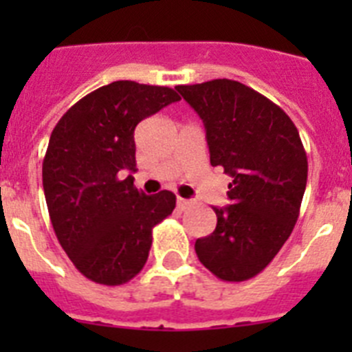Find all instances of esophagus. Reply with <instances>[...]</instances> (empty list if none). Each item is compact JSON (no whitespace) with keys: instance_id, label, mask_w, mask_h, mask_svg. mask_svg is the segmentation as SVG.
<instances>
[{"instance_id":"1","label":"esophagus","mask_w":352,"mask_h":352,"mask_svg":"<svg viewBox=\"0 0 352 352\" xmlns=\"http://www.w3.org/2000/svg\"><path fill=\"white\" fill-rule=\"evenodd\" d=\"M176 204H178V208H179V210H185V208L188 206V204H190V201H188V199L178 197V199H176Z\"/></svg>"}]
</instances>
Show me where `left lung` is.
<instances>
[{"mask_svg": "<svg viewBox=\"0 0 352 352\" xmlns=\"http://www.w3.org/2000/svg\"><path fill=\"white\" fill-rule=\"evenodd\" d=\"M201 116L210 162L231 176L217 227L195 241L220 280L243 282L278 254L300 217L309 162L298 129L270 98L231 79L176 86Z\"/></svg>", "mask_w": 352, "mask_h": 352, "instance_id": "8db88e82", "label": "left lung"}]
</instances>
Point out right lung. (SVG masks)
<instances>
[{
	"label": "right lung",
	"mask_w": 352,
	"mask_h": 352,
	"mask_svg": "<svg viewBox=\"0 0 352 352\" xmlns=\"http://www.w3.org/2000/svg\"><path fill=\"white\" fill-rule=\"evenodd\" d=\"M166 86L116 80L95 89L61 116L43 157L42 182L56 238L91 282L121 285L144 268L153 227L176 195H146L133 186V130L178 102Z\"/></svg>",
	"instance_id": "add662e5"
}]
</instances>
